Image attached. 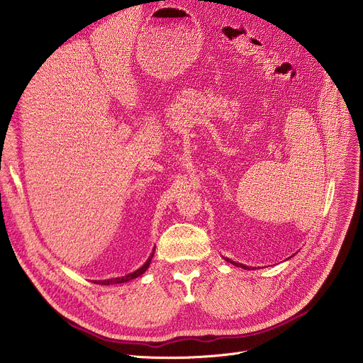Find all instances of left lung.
I'll use <instances>...</instances> for the list:
<instances>
[{
    "label": "left lung",
    "mask_w": 363,
    "mask_h": 363,
    "mask_svg": "<svg viewBox=\"0 0 363 363\" xmlns=\"http://www.w3.org/2000/svg\"><path fill=\"white\" fill-rule=\"evenodd\" d=\"M225 260H228V262H230V263H233V264L238 266V268H244V269H249V271H252V268H249V266H245V264H242V263L234 262V260H231V259H228V257H225Z\"/></svg>",
    "instance_id": "left-lung-1"
}]
</instances>
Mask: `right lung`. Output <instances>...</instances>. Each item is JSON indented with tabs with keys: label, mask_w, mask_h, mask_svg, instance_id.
<instances>
[{
	"label": "right lung",
	"mask_w": 363,
	"mask_h": 363,
	"mask_svg": "<svg viewBox=\"0 0 363 363\" xmlns=\"http://www.w3.org/2000/svg\"><path fill=\"white\" fill-rule=\"evenodd\" d=\"M155 249H156V245H155ZM155 249H152V252H151V255L148 256V259L145 260V263L141 266V268H138L137 271H133V272H130V274H128V275H125V277L110 278V279H103V281H95V284H101V285H113V284H123V282H128V281H130V279H135L137 277L143 275V274L148 269V266H150V263H151V259H152V256H155Z\"/></svg>",
	"instance_id": "add662e5"
}]
</instances>
